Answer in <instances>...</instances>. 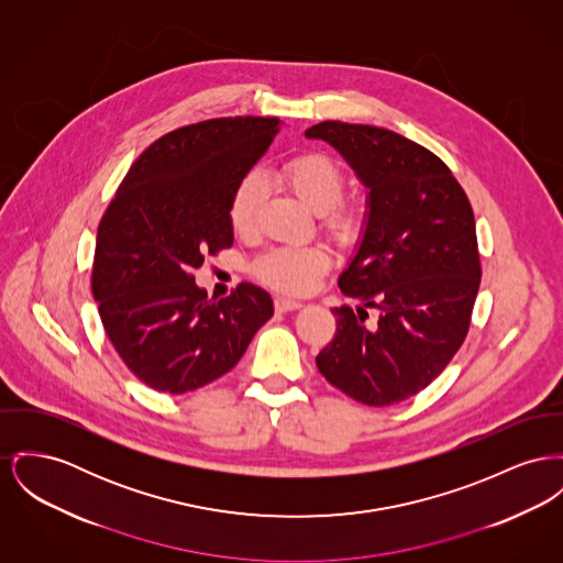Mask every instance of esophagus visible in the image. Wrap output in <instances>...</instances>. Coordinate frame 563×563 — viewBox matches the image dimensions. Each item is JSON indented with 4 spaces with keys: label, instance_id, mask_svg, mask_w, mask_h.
Segmentation results:
<instances>
[{
    "label": "esophagus",
    "instance_id": "34e87169",
    "mask_svg": "<svg viewBox=\"0 0 563 563\" xmlns=\"http://www.w3.org/2000/svg\"><path fill=\"white\" fill-rule=\"evenodd\" d=\"M303 303L301 301H296V299L289 298H276L274 299V308L278 310V312H291V310H299Z\"/></svg>",
    "mask_w": 563,
    "mask_h": 563
}]
</instances>
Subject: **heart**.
Returning <instances> with one entry per match:
<instances>
[{
	"mask_svg": "<svg viewBox=\"0 0 563 563\" xmlns=\"http://www.w3.org/2000/svg\"><path fill=\"white\" fill-rule=\"evenodd\" d=\"M278 178L308 210L319 214L321 225L338 242H351L357 238L362 230V217L355 208L340 203L344 194V176L330 157L319 153L299 155L280 167ZM262 198V174H246L235 187L230 203L233 232L253 230ZM330 253L319 244L274 246L255 260L253 272L267 287L299 296L314 289L319 278L330 269Z\"/></svg>",
	"mask_w": 563,
	"mask_h": 563,
	"instance_id": "heart-1",
	"label": "heart"
}]
</instances>
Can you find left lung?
Returning <instances> with one entry per match:
<instances>
[{"label": "left lung", "instance_id": "8db88e82", "mask_svg": "<svg viewBox=\"0 0 563 563\" xmlns=\"http://www.w3.org/2000/svg\"><path fill=\"white\" fill-rule=\"evenodd\" d=\"M306 137L333 146L367 189L364 233L338 278L360 303L333 308L317 367L342 394L391 406L426 389L465 340L481 285L474 212L451 169L399 133L323 121Z\"/></svg>", "mask_w": 563, "mask_h": 563}]
</instances>
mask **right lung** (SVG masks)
Here are the masks:
<instances>
[{
  "mask_svg": "<svg viewBox=\"0 0 563 563\" xmlns=\"http://www.w3.org/2000/svg\"><path fill=\"white\" fill-rule=\"evenodd\" d=\"M278 128V119L228 117L162 135L101 217L91 278L101 323L155 391L178 396L217 380L274 314L262 287L242 283L230 298L210 299L194 269L232 246L233 191Z\"/></svg>",
  "mask_w": 563,
  "mask_h": 563,
  "instance_id": "right-lung-1",
  "label": "right lung"
}]
</instances>
